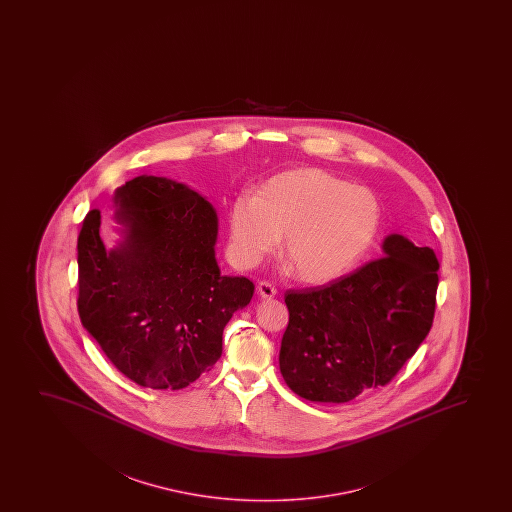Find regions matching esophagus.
<instances>
[{"mask_svg": "<svg viewBox=\"0 0 512 512\" xmlns=\"http://www.w3.org/2000/svg\"><path fill=\"white\" fill-rule=\"evenodd\" d=\"M257 294L262 299H273L274 295L278 294V290L269 281H260L259 285H257Z\"/></svg>", "mask_w": 512, "mask_h": 512, "instance_id": "esophagus-1", "label": "esophagus"}]
</instances>
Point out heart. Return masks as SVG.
<instances>
[{"instance_id":"obj_1","label":"heart","mask_w":512,"mask_h":512,"mask_svg":"<svg viewBox=\"0 0 512 512\" xmlns=\"http://www.w3.org/2000/svg\"><path fill=\"white\" fill-rule=\"evenodd\" d=\"M383 208L364 185L323 169H294L239 196L227 215L229 253L243 269L259 266L285 232L283 253L297 278L323 285L351 273L378 238Z\"/></svg>"}]
</instances>
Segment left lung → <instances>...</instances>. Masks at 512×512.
<instances>
[{"label": "left lung", "mask_w": 512, "mask_h": 512, "mask_svg": "<svg viewBox=\"0 0 512 512\" xmlns=\"http://www.w3.org/2000/svg\"><path fill=\"white\" fill-rule=\"evenodd\" d=\"M383 257L311 290H288L280 371L302 399L343 404L392 381L434 322L439 262L402 234Z\"/></svg>", "instance_id": "left-lung-1"}]
</instances>
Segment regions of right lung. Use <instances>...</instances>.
Instances as JSON below:
<instances>
[{
	"instance_id": "obj_1",
	"label": "right lung",
	"mask_w": 512,
	"mask_h": 512,
	"mask_svg": "<svg viewBox=\"0 0 512 512\" xmlns=\"http://www.w3.org/2000/svg\"><path fill=\"white\" fill-rule=\"evenodd\" d=\"M112 203L113 248L98 210L78 236V315L124 376L180 390L217 364L225 325L255 287L220 274L217 210L187 183L136 176Z\"/></svg>"
}]
</instances>
